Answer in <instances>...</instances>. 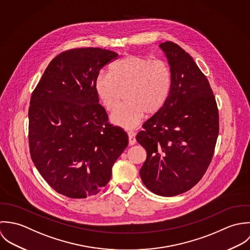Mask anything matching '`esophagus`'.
<instances>
[{
  "instance_id": "esophagus-1",
  "label": "esophagus",
  "mask_w": 250,
  "mask_h": 250,
  "mask_svg": "<svg viewBox=\"0 0 250 250\" xmlns=\"http://www.w3.org/2000/svg\"><path fill=\"white\" fill-rule=\"evenodd\" d=\"M127 135H128V143L130 146L134 145L136 143V138H135V133L133 131H129L127 132Z\"/></svg>"
}]
</instances>
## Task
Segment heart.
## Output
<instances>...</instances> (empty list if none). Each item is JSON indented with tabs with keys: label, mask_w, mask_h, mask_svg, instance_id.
Returning <instances> with one entry per match:
<instances>
[{
	"label": "heart",
	"mask_w": 250,
	"mask_h": 250,
	"mask_svg": "<svg viewBox=\"0 0 250 250\" xmlns=\"http://www.w3.org/2000/svg\"><path fill=\"white\" fill-rule=\"evenodd\" d=\"M172 88V71L163 60L127 55L100 72L95 90L102 105L112 110L119 102V89L125 90V103L110 116L113 125L125 129L137 126L145 114L154 115L164 106Z\"/></svg>",
	"instance_id": "heart-1"
}]
</instances>
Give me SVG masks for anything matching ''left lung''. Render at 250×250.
Returning a JSON list of instances; mask_svg holds the SVG:
<instances>
[{
  "mask_svg": "<svg viewBox=\"0 0 250 250\" xmlns=\"http://www.w3.org/2000/svg\"><path fill=\"white\" fill-rule=\"evenodd\" d=\"M159 47L172 71V88L136 140L147 151L140 169L143 184L154 194L170 197L189 190L204 176L219 122L213 93L192 57L171 42Z\"/></svg>",
  "mask_w": 250,
  "mask_h": 250,
  "instance_id": "8db88e82",
  "label": "left lung"
}]
</instances>
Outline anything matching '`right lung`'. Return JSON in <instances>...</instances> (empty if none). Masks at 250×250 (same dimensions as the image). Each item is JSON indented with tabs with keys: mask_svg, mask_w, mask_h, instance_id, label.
Wrapping results in <instances>:
<instances>
[{
	"mask_svg": "<svg viewBox=\"0 0 250 250\" xmlns=\"http://www.w3.org/2000/svg\"><path fill=\"white\" fill-rule=\"evenodd\" d=\"M118 58L113 51L76 48L55 57L32 94L29 145L42 178L68 198L96 195L128 145L124 129L108 123L95 80Z\"/></svg>",
	"mask_w": 250,
	"mask_h": 250,
	"instance_id": "obj_1",
	"label": "right lung"
}]
</instances>
